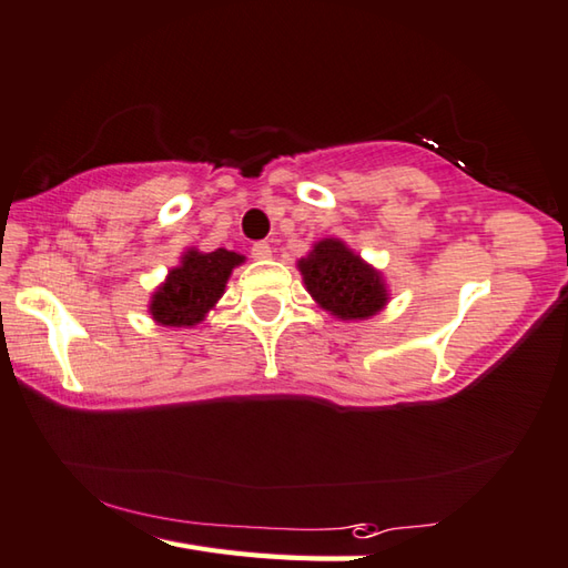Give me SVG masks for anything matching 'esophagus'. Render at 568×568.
Returning <instances> with one entry per match:
<instances>
[{"label":"esophagus","instance_id":"esophagus-1","mask_svg":"<svg viewBox=\"0 0 568 568\" xmlns=\"http://www.w3.org/2000/svg\"><path fill=\"white\" fill-rule=\"evenodd\" d=\"M251 255L255 257V261H267V257L273 255V248H271V243H265V241H261V243H255L253 248H251Z\"/></svg>","mask_w":568,"mask_h":568}]
</instances>
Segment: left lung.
<instances>
[{
    "mask_svg": "<svg viewBox=\"0 0 568 568\" xmlns=\"http://www.w3.org/2000/svg\"><path fill=\"white\" fill-rule=\"evenodd\" d=\"M305 291L337 320H369L389 303L383 271L369 265L345 241L323 239L297 261Z\"/></svg>",
    "mask_w": 568,
    "mask_h": 568,
    "instance_id": "1",
    "label": "left lung"
}]
</instances>
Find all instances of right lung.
Returning a JSON list of instances; mask_svg holds the SVG:
<instances>
[{"mask_svg":"<svg viewBox=\"0 0 568 568\" xmlns=\"http://www.w3.org/2000/svg\"><path fill=\"white\" fill-rule=\"evenodd\" d=\"M245 263V255L219 248L203 253L199 248L183 251L176 267H171L151 295L149 315L163 327H193L209 315L225 293L231 273Z\"/></svg>","mask_w":568,"mask_h":568,"instance_id":"1","label":"right lung"}]
</instances>
